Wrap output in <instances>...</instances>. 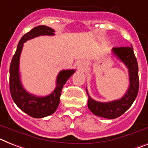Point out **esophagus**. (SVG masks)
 Masks as SVG:
<instances>
[{
  "mask_svg": "<svg viewBox=\"0 0 148 148\" xmlns=\"http://www.w3.org/2000/svg\"><path fill=\"white\" fill-rule=\"evenodd\" d=\"M86 68H87V66L85 65V63H79V65H78V69L82 70V71H85Z\"/></svg>",
  "mask_w": 148,
  "mask_h": 148,
  "instance_id": "obj_1",
  "label": "esophagus"
}]
</instances>
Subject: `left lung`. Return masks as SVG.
Returning a JSON list of instances; mask_svg holds the SVG:
<instances>
[{
  "label": "left lung",
  "instance_id": "left-lung-1",
  "mask_svg": "<svg viewBox=\"0 0 148 148\" xmlns=\"http://www.w3.org/2000/svg\"><path fill=\"white\" fill-rule=\"evenodd\" d=\"M112 51L129 69V87L124 96L119 100L103 103L91 98L86 88L88 96V107L89 110L95 115L107 119H116L123 115L133 103L137 97L139 88L138 66L132 46L113 47Z\"/></svg>",
  "mask_w": 148,
  "mask_h": 148
}]
</instances>
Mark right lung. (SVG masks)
<instances>
[{"mask_svg":"<svg viewBox=\"0 0 148 148\" xmlns=\"http://www.w3.org/2000/svg\"><path fill=\"white\" fill-rule=\"evenodd\" d=\"M54 30L46 25H38L21 38L17 45L10 66V91L11 97L19 109L34 118H43L54 113L59 106L61 91L67 80L75 70H62L57 75L56 88L51 95L45 97H38L29 93L23 88L19 76V57L23 43L40 35H53Z\"/></svg>","mask_w":148,"mask_h":148,"instance_id":"obj_1","label":"right lung"}]
</instances>
